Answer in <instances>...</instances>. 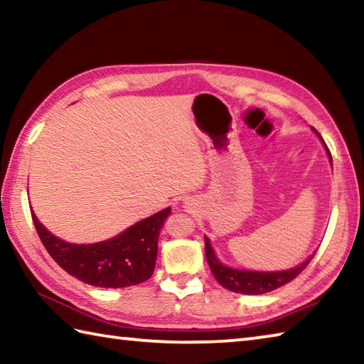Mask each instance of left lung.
Listing matches in <instances>:
<instances>
[{
  "label": "left lung",
  "instance_id": "obj_1",
  "mask_svg": "<svg viewBox=\"0 0 364 364\" xmlns=\"http://www.w3.org/2000/svg\"><path fill=\"white\" fill-rule=\"evenodd\" d=\"M328 156L331 159V154L328 151ZM205 253L208 264L213 275L215 277L223 288L231 291V292H241V294H264L270 292L277 288H282L286 283L292 282L294 278L301 274L313 257L308 258L305 262H301L300 266L289 269V270H282V272H250V270H239V269H231L220 264V261L215 258L214 250L211 249L210 239L205 237Z\"/></svg>",
  "mask_w": 364,
  "mask_h": 364
}]
</instances>
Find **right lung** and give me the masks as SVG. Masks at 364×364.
Listing matches in <instances>:
<instances>
[{"label":"right lung","mask_w":364,"mask_h":364,"mask_svg":"<svg viewBox=\"0 0 364 364\" xmlns=\"http://www.w3.org/2000/svg\"><path fill=\"white\" fill-rule=\"evenodd\" d=\"M168 214L170 208H166L109 241L76 245L53 236L31 213L50 257L65 272L98 288H127L149 280L156 262L159 231Z\"/></svg>","instance_id":"1"}]
</instances>
